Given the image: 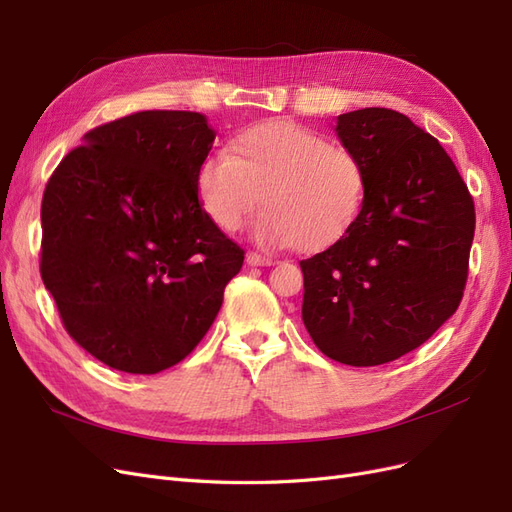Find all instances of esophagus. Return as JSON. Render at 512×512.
<instances>
[{
  "instance_id": "34e87169",
  "label": "esophagus",
  "mask_w": 512,
  "mask_h": 512,
  "mask_svg": "<svg viewBox=\"0 0 512 512\" xmlns=\"http://www.w3.org/2000/svg\"><path fill=\"white\" fill-rule=\"evenodd\" d=\"M245 260H247V265H250V267H271L273 265L271 258H265V256L256 254V252H247Z\"/></svg>"
}]
</instances>
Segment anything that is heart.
Segmentation results:
<instances>
[{
    "label": "heart",
    "instance_id": "obj_1",
    "mask_svg": "<svg viewBox=\"0 0 512 512\" xmlns=\"http://www.w3.org/2000/svg\"><path fill=\"white\" fill-rule=\"evenodd\" d=\"M196 194L224 232L239 230L265 196L254 226L262 247L322 252L359 220L367 177L359 156L327 136L294 121H262L232 138L230 153L200 162Z\"/></svg>",
    "mask_w": 512,
    "mask_h": 512
}]
</instances>
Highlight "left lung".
Instances as JSON below:
<instances>
[{
	"label": "left lung",
	"instance_id": "1",
	"mask_svg": "<svg viewBox=\"0 0 512 512\" xmlns=\"http://www.w3.org/2000/svg\"><path fill=\"white\" fill-rule=\"evenodd\" d=\"M359 156L365 205L348 235L301 260L303 322L329 359L371 367L425 344L468 280L474 200L442 145L391 108L337 117Z\"/></svg>",
	"mask_w": 512,
	"mask_h": 512
}]
</instances>
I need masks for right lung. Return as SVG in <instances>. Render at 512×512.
I'll return each instance as SVG.
<instances>
[{"label": "right lung", "mask_w": 512, "mask_h": 512, "mask_svg": "<svg viewBox=\"0 0 512 512\" xmlns=\"http://www.w3.org/2000/svg\"><path fill=\"white\" fill-rule=\"evenodd\" d=\"M213 141L205 115L141 111L89 130L46 183L42 282L70 337L108 367L183 361L241 271L245 252L196 194Z\"/></svg>", "instance_id": "right-lung-1"}]
</instances>
